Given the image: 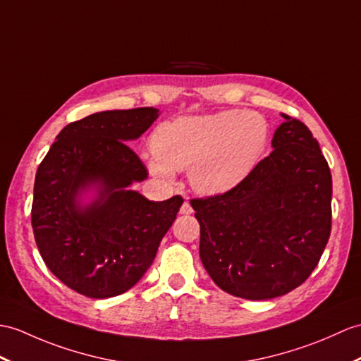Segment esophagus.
<instances>
[{
	"label": "esophagus",
	"instance_id": "obj_1",
	"mask_svg": "<svg viewBox=\"0 0 361 361\" xmlns=\"http://www.w3.org/2000/svg\"><path fill=\"white\" fill-rule=\"evenodd\" d=\"M192 212V207H190V204H189V201L188 200H184V203H183V206H181V209H180V214L181 215H190Z\"/></svg>",
	"mask_w": 361,
	"mask_h": 361
}]
</instances>
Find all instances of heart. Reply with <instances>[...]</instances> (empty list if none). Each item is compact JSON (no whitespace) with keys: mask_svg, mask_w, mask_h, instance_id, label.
Here are the masks:
<instances>
[{"mask_svg":"<svg viewBox=\"0 0 361 361\" xmlns=\"http://www.w3.org/2000/svg\"><path fill=\"white\" fill-rule=\"evenodd\" d=\"M269 124L250 111L184 115L164 121L150 138L149 172L167 184L188 169L189 184L201 195H219L245 180L263 157Z\"/></svg>","mask_w":361,"mask_h":361,"instance_id":"b5f03b06","label":"heart"}]
</instances>
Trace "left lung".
<instances>
[{
	"instance_id": "1",
	"label": "left lung",
	"mask_w": 361,
	"mask_h": 361,
	"mask_svg": "<svg viewBox=\"0 0 361 361\" xmlns=\"http://www.w3.org/2000/svg\"><path fill=\"white\" fill-rule=\"evenodd\" d=\"M272 152L221 195L192 200L200 258L214 283L246 300L298 288L331 235L332 177L306 126L283 115Z\"/></svg>"
}]
</instances>
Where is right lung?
Instances as JSON below:
<instances>
[{
  "instance_id": "right-lung-1",
  "label": "right lung",
  "mask_w": 361,
  "mask_h": 361,
  "mask_svg": "<svg viewBox=\"0 0 361 361\" xmlns=\"http://www.w3.org/2000/svg\"><path fill=\"white\" fill-rule=\"evenodd\" d=\"M160 116L155 107L104 111L67 124L41 161L32 228L46 266L90 298L129 290L154 263L183 198L150 201L133 183L147 171L128 142Z\"/></svg>"
}]
</instances>
